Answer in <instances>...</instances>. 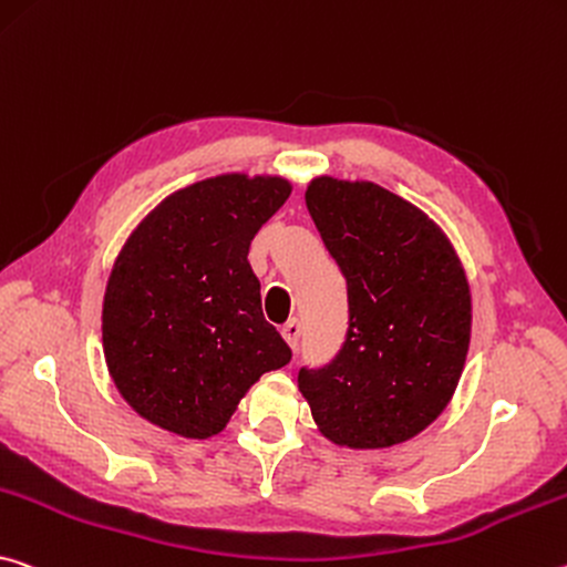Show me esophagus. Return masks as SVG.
<instances>
[{
  "label": "esophagus",
  "mask_w": 567,
  "mask_h": 567,
  "mask_svg": "<svg viewBox=\"0 0 567 567\" xmlns=\"http://www.w3.org/2000/svg\"><path fill=\"white\" fill-rule=\"evenodd\" d=\"M300 332H302V328H300V320H287L285 326H282V338H285V343L290 346V348H298V340H300Z\"/></svg>",
  "instance_id": "esophagus-1"
}]
</instances>
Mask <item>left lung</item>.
<instances>
[{
  "mask_svg": "<svg viewBox=\"0 0 567 567\" xmlns=\"http://www.w3.org/2000/svg\"><path fill=\"white\" fill-rule=\"evenodd\" d=\"M312 221L348 285V332L298 385L320 434L385 449L434 424L462 379L472 292L452 241L419 206L373 182L316 176Z\"/></svg>",
  "mask_w": 567,
  "mask_h": 567,
  "instance_id": "1",
  "label": "left lung"
}]
</instances>
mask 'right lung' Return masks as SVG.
<instances>
[{"label":"right lung","instance_id":"1","mask_svg":"<svg viewBox=\"0 0 567 567\" xmlns=\"http://www.w3.org/2000/svg\"><path fill=\"white\" fill-rule=\"evenodd\" d=\"M292 184L221 174L168 194L115 257L103 353L123 401L184 439L217 436L290 348L262 316L249 245Z\"/></svg>","mask_w":567,"mask_h":567}]
</instances>
